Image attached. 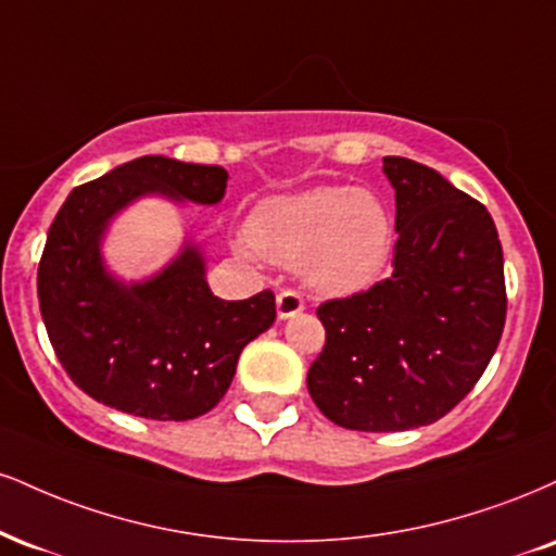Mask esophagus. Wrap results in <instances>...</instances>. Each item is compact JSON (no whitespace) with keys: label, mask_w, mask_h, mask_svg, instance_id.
<instances>
[{"label":"esophagus","mask_w":556,"mask_h":556,"mask_svg":"<svg viewBox=\"0 0 556 556\" xmlns=\"http://www.w3.org/2000/svg\"><path fill=\"white\" fill-rule=\"evenodd\" d=\"M300 311H305V300L295 290H282L277 295V313L279 318H292L298 316Z\"/></svg>","instance_id":"1"}]
</instances>
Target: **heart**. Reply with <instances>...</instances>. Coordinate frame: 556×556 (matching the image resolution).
Segmentation results:
<instances>
[{"instance_id":"obj_1","label":"heart","mask_w":556,"mask_h":556,"mask_svg":"<svg viewBox=\"0 0 556 556\" xmlns=\"http://www.w3.org/2000/svg\"><path fill=\"white\" fill-rule=\"evenodd\" d=\"M391 243V214L376 193L316 186L261 202L236 251L243 258L261 253L277 264H300L307 287L320 295H352L383 274Z\"/></svg>"}]
</instances>
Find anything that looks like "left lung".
<instances>
[{"label": "left lung", "instance_id": "obj_1", "mask_svg": "<svg viewBox=\"0 0 556 556\" xmlns=\"http://www.w3.org/2000/svg\"><path fill=\"white\" fill-rule=\"evenodd\" d=\"M383 173L396 191L393 274L318 305L326 344L307 370L324 417L359 432L445 417L490 365L507 313L486 206L409 157H383Z\"/></svg>", "mask_w": 556, "mask_h": 556}]
</instances>
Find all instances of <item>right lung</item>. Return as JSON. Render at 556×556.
Returning <instances> with one entry per match:
<instances>
[{
    "label": "right lung",
    "mask_w": 556,
    "mask_h": 556,
    "mask_svg": "<svg viewBox=\"0 0 556 556\" xmlns=\"http://www.w3.org/2000/svg\"><path fill=\"white\" fill-rule=\"evenodd\" d=\"M225 186L219 165L144 155L66 197L38 264V303L59 363L87 396L160 422L197 419L225 396L243 346L274 324L271 290L249 300L212 295L191 243L131 285L111 277L100 256L113 214L134 199L217 204Z\"/></svg>",
    "instance_id": "obj_1"
}]
</instances>
